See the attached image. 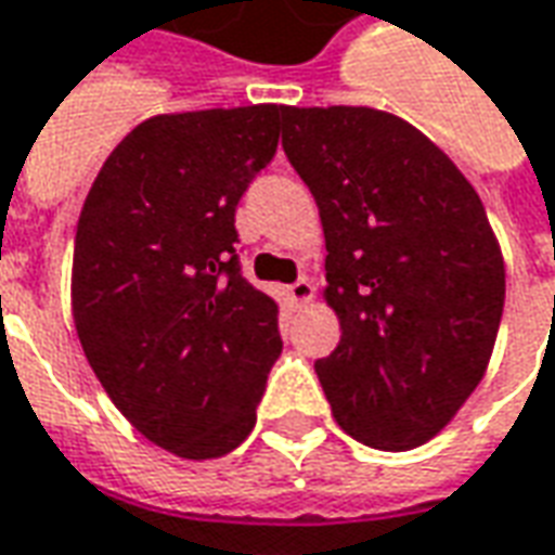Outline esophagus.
<instances>
[{
	"label": "esophagus",
	"mask_w": 555,
	"mask_h": 555,
	"mask_svg": "<svg viewBox=\"0 0 555 555\" xmlns=\"http://www.w3.org/2000/svg\"><path fill=\"white\" fill-rule=\"evenodd\" d=\"M312 294H315V285H312L309 279H297L294 285H288L291 304H309V300H312Z\"/></svg>",
	"instance_id": "esophagus-1"
}]
</instances>
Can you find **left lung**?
Segmentation results:
<instances>
[{
  "label": "left lung",
  "mask_w": 555,
  "mask_h": 555,
  "mask_svg": "<svg viewBox=\"0 0 555 555\" xmlns=\"http://www.w3.org/2000/svg\"><path fill=\"white\" fill-rule=\"evenodd\" d=\"M282 150L315 197L339 345L315 360L336 424L412 451L483 378L505 264L478 192L426 134L372 107H288Z\"/></svg>",
  "instance_id": "1"
}]
</instances>
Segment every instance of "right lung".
Returning <instances> with one entry per match:
<instances>
[{
  "mask_svg": "<svg viewBox=\"0 0 555 555\" xmlns=\"http://www.w3.org/2000/svg\"><path fill=\"white\" fill-rule=\"evenodd\" d=\"M288 107L153 116L99 170L77 219L72 309L114 405L158 448L224 456L282 354L279 304L243 276L237 204Z\"/></svg>",
  "mask_w": 555,
  "mask_h": 555,
  "instance_id": "obj_1",
  "label": "right lung"
}]
</instances>
